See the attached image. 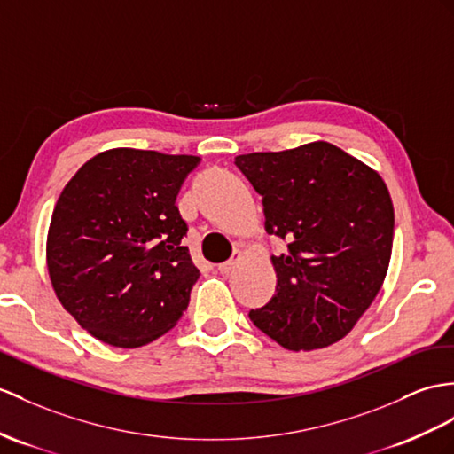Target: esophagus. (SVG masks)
<instances>
[{"label": "esophagus", "mask_w": 454, "mask_h": 454, "mask_svg": "<svg viewBox=\"0 0 454 454\" xmlns=\"http://www.w3.org/2000/svg\"><path fill=\"white\" fill-rule=\"evenodd\" d=\"M240 260V250H235L233 252V256H231V260H227V262H223V263H219L217 265V270L221 271V273H229V271H233V268H235V263Z\"/></svg>", "instance_id": "esophagus-1"}]
</instances>
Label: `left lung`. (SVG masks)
I'll return each instance as SVG.
<instances>
[{
    "label": "left lung",
    "mask_w": 454,
    "mask_h": 454,
    "mask_svg": "<svg viewBox=\"0 0 454 454\" xmlns=\"http://www.w3.org/2000/svg\"><path fill=\"white\" fill-rule=\"evenodd\" d=\"M235 163L262 194L265 231L289 242L271 256L275 294L250 319L289 350L333 345L368 310L389 270L395 212L385 181L324 140L242 153Z\"/></svg>",
    "instance_id": "left-lung-1"
}]
</instances>
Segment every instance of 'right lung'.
Returning <instances> with one entry per match:
<instances>
[{"label": "right lung", "instance_id": "obj_1", "mask_svg": "<svg viewBox=\"0 0 454 454\" xmlns=\"http://www.w3.org/2000/svg\"><path fill=\"white\" fill-rule=\"evenodd\" d=\"M198 156L114 148L65 184L51 214L46 262L55 296L106 345L137 348L168 333L200 278L181 245L175 206Z\"/></svg>", "mask_w": 454, "mask_h": 454}]
</instances>
